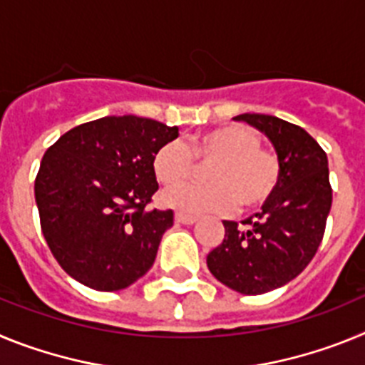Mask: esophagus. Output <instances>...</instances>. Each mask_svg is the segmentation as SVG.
Returning a JSON list of instances; mask_svg holds the SVG:
<instances>
[{
	"label": "esophagus",
	"instance_id": "1",
	"mask_svg": "<svg viewBox=\"0 0 365 365\" xmlns=\"http://www.w3.org/2000/svg\"><path fill=\"white\" fill-rule=\"evenodd\" d=\"M175 221L180 222V225H193L197 221V217L192 214H186V212H175Z\"/></svg>",
	"mask_w": 365,
	"mask_h": 365
}]
</instances>
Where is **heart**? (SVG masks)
Returning a JSON list of instances; mask_svg holds the SVG:
<instances>
[{
	"mask_svg": "<svg viewBox=\"0 0 365 365\" xmlns=\"http://www.w3.org/2000/svg\"><path fill=\"white\" fill-rule=\"evenodd\" d=\"M202 165L208 185H180ZM153 173L159 182L172 186L160 195L166 206L185 212H225L240 202L241 208L265 205L278 190L282 177L279 157L261 146L256 130L228 124L190 138L188 148L179 140L163 144L153 155ZM177 184V187H173Z\"/></svg>",
	"mask_w": 365,
	"mask_h": 365,
	"instance_id": "obj_1",
	"label": "heart"
}]
</instances>
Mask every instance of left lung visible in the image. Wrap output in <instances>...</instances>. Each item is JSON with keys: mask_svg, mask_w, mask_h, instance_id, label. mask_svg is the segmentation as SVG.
Wrapping results in <instances>:
<instances>
[{"mask_svg": "<svg viewBox=\"0 0 365 365\" xmlns=\"http://www.w3.org/2000/svg\"><path fill=\"white\" fill-rule=\"evenodd\" d=\"M235 120L270 138L282 177L263 210L243 227L222 221L225 240L206 256V265L227 287L256 296L285 285L311 263L324 240L333 188L327 155L303 128L261 113L237 115Z\"/></svg>", "mask_w": 365, "mask_h": 365, "instance_id": "8db88e82", "label": "left lung"}]
</instances>
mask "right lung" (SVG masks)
Returning <instances> with one entry per match:
<instances>
[{"mask_svg": "<svg viewBox=\"0 0 365 365\" xmlns=\"http://www.w3.org/2000/svg\"><path fill=\"white\" fill-rule=\"evenodd\" d=\"M179 128L133 115L80 124L45 151L34 180L54 259L95 291H120L153 265L172 210H150L153 155Z\"/></svg>", "mask_w": 365, "mask_h": 365, "instance_id": "1", "label": "right lung"}]
</instances>
